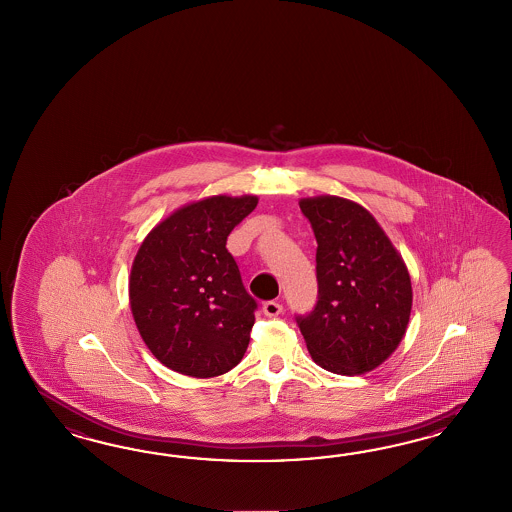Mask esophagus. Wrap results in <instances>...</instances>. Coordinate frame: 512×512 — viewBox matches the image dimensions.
Returning a JSON list of instances; mask_svg holds the SVG:
<instances>
[{"label":"esophagus","mask_w":512,"mask_h":512,"mask_svg":"<svg viewBox=\"0 0 512 512\" xmlns=\"http://www.w3.org/2000/svg\"><path fill=\"white\" fill-rule=\"evenodd\" d=\"M281 311H283V306L276 300H268L263 304V313L266 317H278Z\"/></svg>","instance_id":"34e87169"}]
</instances>
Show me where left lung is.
<instances>
[{"label": "left lung", "instance_id": "1", "mask_svg": "<svg viewBox=\"0 0 512 512\" xmlns=\"http://www.w3.org/2000/svg\"><path fill=\"white\" fill-rule=\"evenodd\" d=\"M317 240V302L296 315L311 358L328 372H372L400 345L413 291L402 257L375 217L341 197L300 201Z\"/></svg>", "mask_w": 512, "mask_h": 512}]
</instances>
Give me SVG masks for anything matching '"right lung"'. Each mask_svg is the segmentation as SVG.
Returning a JSON list of instances; mask_svg holds the SVG:
<instances>
[{
	"label": "right lung",
	"instance_id": "add662e5",
	"mask_svg": "<svg viewBox=\"0 0 512 512\" xmlns=\"http://www.w3.org/2000/svg\"><path fill=\"white\" fill-rule=\"evenodd\" d=\"M257 197H210L176 210L148 234L129 279L140 336L174 372L216 377L248 349L257 300L249 295L227 236Z\"/></svg>",
	"mask_w": 512,
	"mask_h": 512
}]
</instances>
